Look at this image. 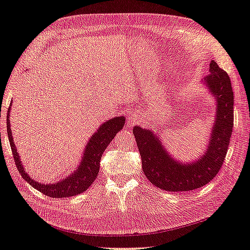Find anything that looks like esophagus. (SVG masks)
Here are the masks:
<instances>
[{"instance_id":"esophagus-1","label":"esophagus","mask_w":250,"mask_h":250,"mask_svg":"<svg viewBox=\"0 0 250 250\" xmlns=\"http://www.w3.org/2000/svg\"><path fill=\"white\" fill-rule=\"evenodd\" d=\"M128 119H129L130 124H137L142 119V113H141V111L133 110L130 112V115H129V117H128Z\"/></svg>"}]
</instances>
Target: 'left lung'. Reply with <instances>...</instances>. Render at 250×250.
Instances as JSON below:
<instances>
[{
	"instance_id": "obj_1",
	"label": "left lung",
	"mask_w": 250,
	"mask_h": 250,
	"mask_svg": "<svg viewBox=\"0 0 250 250\" xmlns=\"http://www.w3.org/2000/svg\"><path fill=\"white\" fill-rule=\"evenodd\" d=\"M217 101V115L207 152L192 164H181L167 153L152 131L133 127L142 158V168L149 181L168 192H188L208 184L221 169L233 127V92L228 73L216 62L209 63V74L203 80Z\"/></svg>"
}]
</instances>
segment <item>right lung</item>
<instances>
[{
	"instance_id": "1",
	"label": "right lung",
	"mask_w": 250,
	"mask_h": 250,
	"mask_svg": "<svg viewBox=\"0 0 250 250\" xmlns=\"http://www.w3.org/2000/svg\"><path fill=\"white\" fill-rule=\"evenodd\" d=\"M9 112L10 107H8V111H7V133H8V140L10 143V147L17 168L21 173V177L27 183H29L30 186L36 188V190H39L43 195H47L52 198L71 197V196L83 193L87 190L88 187L92 186L98 173H99L100 161L103 152L107 148L112 139L115 138V135L122 129V127L125 124L124 117H116L111 120H108L107 122L103 123L99 129L97 130V132L90 138L78 169L72 173V175L65 177V179L59 181L57 184L43 185L36 183L35 180L30 178L24 167H22L12 138Z\"/></svg>"
}]
</instances>
